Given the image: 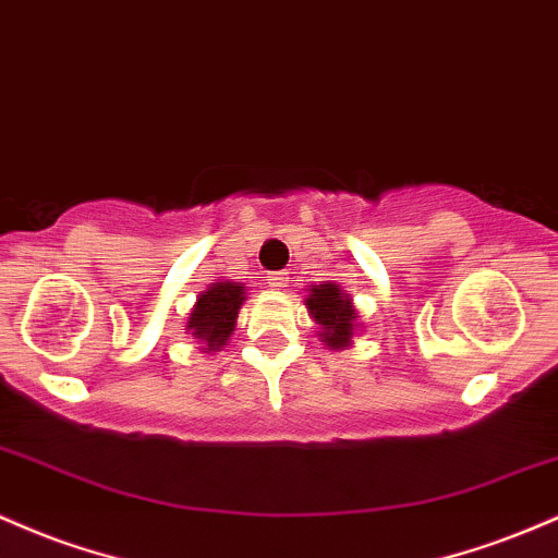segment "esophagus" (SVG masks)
Masks as SVG:
<instances>
[{
    "label": "esophagus",
    "mask_w": 558,
    "mask_h": 558,
    "mask_svg": "<svg viewBox=\"0 0 558 558\" xmlns=\"http://www.w3.org/2000/svg\"><path fill=\"white\" fill-rule=\"evenodd\" d=\"M267 283H269V289L283 291L286 286H289V275H286V272H269L267 275Z\"/></svg>",
    "instance_id": "esophagus-1"
}]
</instances>
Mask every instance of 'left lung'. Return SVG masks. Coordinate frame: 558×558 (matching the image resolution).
<instances>
[{"label":"left lung","instance_id":"left-lung-1","mask_svg":"<svg viewBox=\"0 0 558 558\" xmlns=\"http://www.w3.org/2000/svg\"><path fill=\"white\" fill-rule=\"evenodd\" d=\"M304 304H307L312 320L320 328L317 330L320 341L328 349H333V352L352 347L354 333L365 328L360 323L357 310H354L352 296L339 283L323 280L320 286H310Z\"/></svg>","mask_w":558,"mask_h":558}]
</instances>
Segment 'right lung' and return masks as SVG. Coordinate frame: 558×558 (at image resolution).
Instances as JSON below:
<instances>
[{
    "label": "right lung",
    "mask_w": 558,
    "mask_h": 558,
    "mask_svg": "<svg viewBox=\"0 0 558 558\" xmlns=\"http://www.w3.org/2000/svg\"><path fill=\"white\" fill-rule=\"evenodd\" d=\"M246 299V283H232V280H217L195 296L193 310L187 312L185 333L198 341L201 352L214 354L228 344L238 326V312Z\"/></svg>",
    "instance_id": "add662e5"
}]
</instances>
